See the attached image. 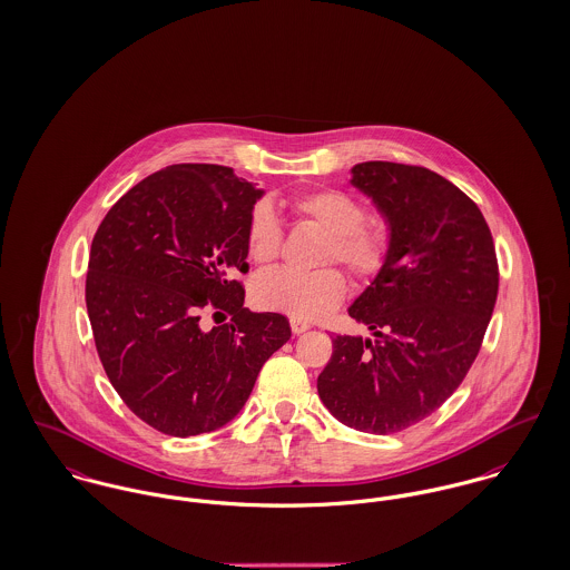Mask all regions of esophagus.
<instances>
[{"label": "esophagus", "mask_w": 570, "mask_h": 570, "mask_svg": "<svg viewBox=\"0 0 570 570\" xmlns=\"http://www.w3.org/2000/svg\"><path fill=\"white\" fill-rule=\"evenodd\" d=\"M291 327L295 334H304L306 330H309V323L302 321V318H291Z\"/></svg>", "instance_id": "obj_1"}]
</instances>
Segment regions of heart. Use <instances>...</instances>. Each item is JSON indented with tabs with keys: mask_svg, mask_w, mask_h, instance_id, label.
Segmentation results:
<instances>
[{
	"mask_svg": "<svg viewBox=\"0 0 570 570\" xmlns=\"http://www.w3.org/2000/svg\"><path fill=\"white\" fill-rule=\"evenodd\" d=\"M297 219L327 232L323 263H343L362 279H375L391 261L393 223L384 215L366 213V206L343 188H314L291 199ZM247 254L256 264L273 263L284 245V229L266 202H258L247 220ZM350 284L341 268L327 266L302 273L271 268L252 284L256 306L302 321L327 316L343 304Z\"/></svg>",
	"mask_w": 570,
	"mask_h": 570,
	"instance_id": "b5f03b06",
	"label": "heart"
}]
</instances>
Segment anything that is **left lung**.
<instances>
[{"label": "left lung", "instance_id": "8db88e82", "mask_svg": "<svg viewBox=\"0 0 570 570\" xmlns=\"http://www.w3.org/2000/svg\"><path fill=\"white\" fill-rule=\"evenodd\" d=\"M351 174L393 223L394 247L350 307L375 341L332 338L316 389L341 423L386 436L428 419L466 377L497 302L499 264L482 210L449 179L382 160Z\"/></svg>", "mask_w": 570, "mask_h": 570}]
</instances>
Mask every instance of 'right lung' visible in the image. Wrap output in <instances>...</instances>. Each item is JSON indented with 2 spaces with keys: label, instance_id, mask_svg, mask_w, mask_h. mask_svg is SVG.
<instances>
[{
  "label": "right lung",
  "instance_id": "add662e5",
  "mask_svg": "<svg viewBox=\"0 0 570 570\" xmlns=\"http://www.w3.org/2000/svg\"><path fill=\"white\" fill-rule=\"evenodd\" d=\"M261 195L229 167L174 165L131 186L92 236L95 347L124 403L163 434L229 423L291 338L284 314L243 307L238 275L249 268L247 220ZM210 311L233 318L204 331Z\"/></svg>",
  "mask_w": 570,
  "mask_h": 570
}]
</instances>
